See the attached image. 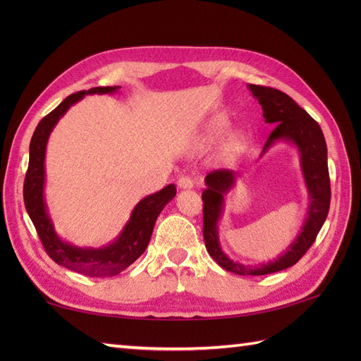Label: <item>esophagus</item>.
<instances>
[{
    "mask_svg": "<svg viewBox=\"0 0 361 361\" xmlns=\"http://www.w3.org/2000/svg\"><path fill=\"white\" fill-rule=\"evenodd\" d=\"M176 185H178L180 189H192L194 188V180L190 178V176L183 175V176H180L178 181H176Z\"/></svg>",
    "mask_w": 361,
    "mask_h": 361,
    "instance_id": "obj_1",
    "label": "esophagus"
}]
</instances>
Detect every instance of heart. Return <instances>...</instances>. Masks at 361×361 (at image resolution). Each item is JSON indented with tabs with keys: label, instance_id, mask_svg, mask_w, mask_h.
Returning a JSON list of instances; mask_svg holds the SVG:
<instances>
[{
	"label": "heart",
	"instance_id": "obj_1",
	"mask_svg": "<svg viewBox=\"0 0 361 361\" xmlns=\"http://www.w3.org/2000/svg\"><path fill=\"white\" fill-rule=\"evenodd\" d=\"M228 127H229V122L226 118L224 116L211 118L208 122H206V126L203 128V140L206 141L217 140V137L225 135ZM240 144H242V136L239 133H233L229 136V147L237 149Z\"/></svg>",
	"mask_w": 361,
	"mask_h": 361
}]
</instances>
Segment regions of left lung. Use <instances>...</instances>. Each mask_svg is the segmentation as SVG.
<instances>
[{
	"mask_svg": "<svg viewBox=\"0 0 361 361\" xmlns=\"http://www.w3.org/2000/svg\"><path fill=\"white\" fill-rule=\"evenodd\" d=\"M248 88L259 104L262 105L267 124H276L268 136L260 157H264L271 145L279 141L293 144L299 152L301 171L305 188L309 192L307 217L296 239L288 248L267 264L243 265L229 259L219 242V220L224 212L225 195L235 185V173L226 169L212 171L206 175V189L202 194L203 200V237L209 256L225 270L242 276L270 274L295 265L315 242L321 226L324 225L331 206V180L327 167V145L323 130L310 114L302 110L293 99L279 90L260 87L248 83Z\"/></svg>",
	"mask_w": 361,
	"mask_h": 361,
	"instance_id": "1",
	"label": "left lung"
}]
</instances>
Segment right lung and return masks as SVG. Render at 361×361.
<instances>
[{"label": "right lung", "instance_id": "1", "mask_svg": "<svg viewBox=\"0 0 361 361\" xmlns=\"http://www.w3.org/2000/svg\"><path fill=\"white\" fill-rule=\"evenodd\" d=\"M121 87H96L68 96L57 109L38 122L29 145V166L25 178V206L48 256L59 265L91 278L116 276L132 265L147 248L153 226L164 206L176 195L175 185L144 197L137 203L121 234L102 248H80L57 235L44 202V155L49 135L70 106L87 94L118 93Z\"/></svg>", "mask_w": 361, "mask_h": 361}]
</instances>
